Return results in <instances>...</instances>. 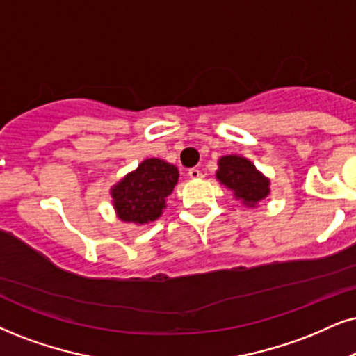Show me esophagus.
<instances>
[{"mask_svg":"<svg viewBox=\"0 0 356 356\" xmlns=\"http://www.w3.org/2000/svg\"><path fill=\"white\" fill-rule=\"evenodd\" d=\"M188 175H190L191 179H200V178H203V173H201V171H200L198 168H191L190 171H188Z\"/></svg>","mask_w":356,"mask_h":356,"instance_id":"obj_1","label":"esophagus"}]
</instances>
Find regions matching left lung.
<instances>
[{
  "mask_svg": "<svg viewBox=\"0 0 356 356\" xmlns=\"http://www.w3.org/2000/svg\"><path fill=\"white\" fill-rule=\"evenodd\" d=\"M216 177L222 185L234 191L244 204L256 206L269 195V179L262 177L251 161L238 155H227L219 160Z\"/></svg>",
  "mask_w": 356,
  "mask_h": 356,
  "instance_id": "left-lung-1",
  "label": "left lung"
}]
</instances>
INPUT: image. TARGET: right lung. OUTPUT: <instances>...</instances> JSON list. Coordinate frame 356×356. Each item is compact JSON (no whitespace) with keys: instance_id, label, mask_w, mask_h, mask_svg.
<instances>
[{"instance_id":"right-lung-1","label":"right lung","mask_w":356,"mask_h":356,"mask_svg":"<svg viewBox=\"0 0 356 356\" xmlns=\"http://www.w3.org/2000/svg\"><path fill=\"white\" fill-rule=\"evenodd\" d=\"M178 177V170L160 158L142 161L134 173L113 186L112 198L118 218L137 225L155 221L163 211L166 196L171 195Z\"/></svg>"}]
</instances>
